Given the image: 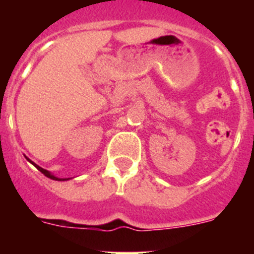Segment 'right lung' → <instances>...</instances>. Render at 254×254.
<instances>
[{
  "mask_svg": "<svg viewBox=\"0 0 254 254\" xmlns=\"http://www.w3.org/2000/svg\"><path fill=\"white\" fill-rule=\"evenodd\" d=\"M26 159H28V158H26ZM28 160H29V159H28ZM29 161H30V160H29ZM30 163L33 164V165H34V167L37 168V169L39 170V172L43 173L44 176L48 177V178H51V179H53V181H67V179H68V178H57V177H55V176H53V174H51V173H49L48 170L43 169V168H40L39 165H37V164H34V163H33V161H30Z\"/></svg>",
  "mask_w": 254,
  "mask_h": 254,
  "instance_id": "obj_1",
  "label": "right lung"
}]
</instances>
